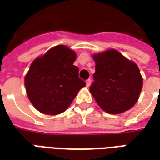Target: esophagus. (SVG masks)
<instances>
[{"mask_svg": "<svg viewBox=\"0 0 160 160\" xmlns=\"http://www.w3.org/2000/svg\"><path fill=\"white\" fill-rule=\"evenodd\" d=\"M91 83H92V80H91V79H88V80H87V81H86V84H87V87H90Z\"/></svg>", "mask_w": 160, "mask_h": 160, "instance_id": "esophagus-1", "label": "esophagus"}]
</instances>
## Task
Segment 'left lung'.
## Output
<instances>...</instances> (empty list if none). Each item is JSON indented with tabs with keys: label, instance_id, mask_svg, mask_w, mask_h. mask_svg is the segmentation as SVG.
<instances>
[{
	"label": "left lung",
	"instance_id": "8db88e82",
	"mask_svg": "<svg viewBox=\"0 0 160 160\" xmlns=\"http://www.w3.org/2000/svg\"><path fill=\"white\" fill-rule=\"evenodd\" d=\"M94 81L90 92L100 108L110 114H120L134 106L140 97L143 80L138 66L116 49L92 56Z\"/></svg>",
	"mask_w": 160,
	"mask_h": 160
}]
</instances>
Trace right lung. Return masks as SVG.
I'll list each match as a JSON object with an SVG mask.
<instances>
[{
	"label": "right lung",
	"instance_id": "obj_1",
	"mask_svg": "<svg viewBox=\"0 0 160 160\" xmlns=\"http://www.w3.org/2000/svg\"><path fill=\"white\" fill-rule=\"evenodd\" d=\"M75 59L73 50L65 45H57L31 64L25 77L26 93L41 113H62L86 86L79 77V68L73 65Z\"/></svg>",
	"mask_w": 160,
	"mask_h": 160
}]
</instances>
